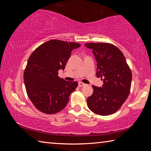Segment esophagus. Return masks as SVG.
<instances>
[{"label": "esophagus", "instance_id": "34e87169", "mask_svg": "<svg viewBox=\"0 0 151 151\" xmlns=\"http://www.w3.org/2000/svg\"><path fill=\"white\" fill-rule=\"evenodd\" d=\"M85 86V83H82V82H79V83H78V86H80V87H81V86Z\"/></svg>", "mask_w": 151, "mask_h": 151}]
</instances>
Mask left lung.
<instances>
[{
  "instance_id": "obj_1",
  "label": "left lung",
  "mask_w": 151,
  "mask_h": 151,
  "mask_svg": "<svg viewBox=\"0 0 151 151\" xmlns=\"http://www.w3.org/2000/svg\"><path fill=\"white\" fill-rule=\"evenodd\" d=\"M97 62L96 76L103 78L102 87L92 86L93 93L87 98V106L102 116L116 112L127 100L131 91L132 73L124 55L111 43L89 42Z\"/></svg>"
}]
</instances>
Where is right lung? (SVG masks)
Returning a JSON list of instances; mask_svg holds the SVG:
<instances>
[{"mask_svg": "<svg viewBox=\"0 0 151 151\" xmlns=\"http://www.w3.org/2000/svg\"><path fill=\"white\" fill-rule=\"evenodd\" d=\"M80 47L76 42L50 40L30 55L24 72V85L30 100L40 112L55 114L66 106L78 83L60 78L58 71L65 69L71 51Z\"/></svg>", "mask_w": 151, "mask_h": 151, "instance_id": "add662e5", "label": "right lung"}]
</instances>
